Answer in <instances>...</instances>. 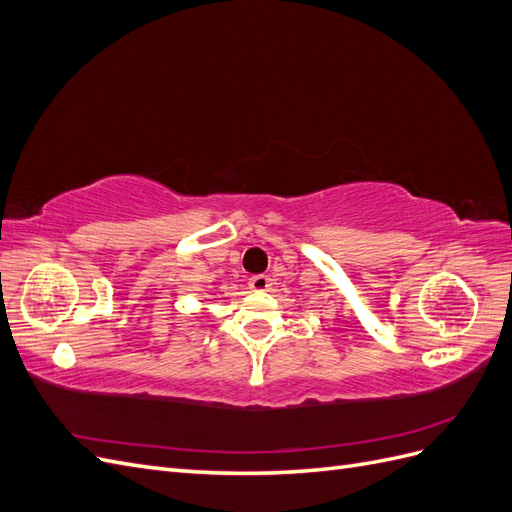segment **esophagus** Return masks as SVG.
<instances>
[{
    "instance_id": "34e87169",
    "label": "esophagus",
    "mask_w": 512,
    "mask_h": 512,
    "mask_svg": "<svg viewBox=\"0 0 512 512\" xmlns=\"http://www.w3.org/2000/svg\"><path fill=\"white\" fill-rule=\"evenodd\" d=\"M250 288L254 292H265L271 288V277L269 275H254L250 277Z\"/></svg>"
}]
</instances>
